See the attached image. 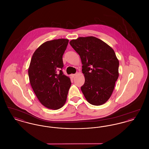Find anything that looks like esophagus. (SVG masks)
Returning a JSON list of instances; mask_svg holds the SVG:
<instances>
[{
	"instance_id": "34e87169",
	"label": "esophagus",
	"mask_w": 149,
	"mask_h": 149,
	"mask_svg": "<svg viewBox=\"0 0 149 149\" xmlns=\"http://www.w3.org/2000/svg\"><path fill=\"white\" fill-rule=\"evenodd\" d=\"M77 75V74H71V77L72 78H74L75 76Z\"/></svg>"
}]
</instances>
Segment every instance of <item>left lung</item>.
<instances>
[{
    "label": "left lung",
    "instance_id": "left-lung-1",
    "mask_svg": "<svg viewBox=\"0 0 149 149\" xmlns=\"http://www.w3.org/2000/svg\"><path fill=\"white\" fill-rule=\"evenodd\" d=\"M80 57L85 83L81 90L94 106L105 103L111 97L119 76V61L114 50L95 37H79L70 42Z\"/></svg>",
    "mask_w": 149,
    "mask_h": 149
}]
</instances>
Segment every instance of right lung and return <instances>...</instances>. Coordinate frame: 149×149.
<instances>
[{"mask_svg": "<svg viewBox=\"0 0 149 149\" xmlns=\"http://www.w3.org/2000/svg\"><path fill=\"white\" fill-rule=\"evenodd\" d=\"M68 42L69 40L60 38L43 43L35 51L29 66L31 85L41 103L49 109L64 106L71 86L70 78L62 71Z\"/></svg>", "mask_w": 149, "mask_h": 149, "instance_id": "obj_1", "label": "right lung"}]
</instances>
